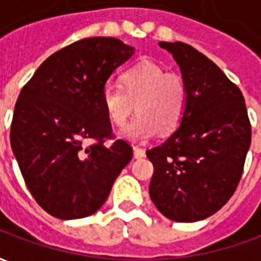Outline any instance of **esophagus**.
<instances>
[{
  "label": "esophagus",
  "instance_id": "esophagus-1",
  "mask_svg": "<svg viewBox=\"0 0 261 261\" xmlns=\"http://www.w3.org/2000/svg\"><path fill=\"white\" fill-rule=\"evenodd\" d=\"M133 149H134V158L140 159L145 156V149H142V148L140 147H134Z\"/></svg>",
  "mask_w": 261,
  "mask_h": 261
}]
</instances>
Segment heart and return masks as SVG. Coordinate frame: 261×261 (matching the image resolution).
Here are the masks:
<instances>
[{
    "instance_id": "b5f03b06",
    "label": "heart",
    "mask_w": 261,
    "mask_h": 261,
    "mask_svg": "<svg viewBox=\"0 0 261 261\" xmlns=\"http://www.w3.org/2000/svg\"><path fill=\"white\" fill-rule=\"evenodd\" d=\"M121 88L109 86L102 102L114 125L125 124L134 109L138 116L120 131L128 141H145L156 133L170 134L180 125L187 106V88L180 75L142 61L123 72Z\"/></svg>"
}]
</instances>
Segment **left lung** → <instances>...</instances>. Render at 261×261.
Returning <instances> with one entry per match:
<instances>
[{
  "label": "left lung",
  "mask_w": 261,
  "mask_h": 261,
  "mask_svg": "<svg viewBox=\"0 0 261 261\" xmlns=\"http://www.w3.org/2000/svg\"><path fill=\"white\" fill-rule=\"evenodd\" d=\"M180 67L187 106L180 125L148 149L149 196L166 218L196 222L224 207L241 180L252 127L241 89L217 64L181 42H161Z\"/></svg>",
  "instance_id": "1"
}]
</instances>
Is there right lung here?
Returning a JSON list of instances; mask_svg holds the SVG:
<instances>
[{
	"label": "right lung",
	"mask_w": 261,
	"mask_h": 261,
	"mask_svg": "<svg viewBox=\"0 0 261 261\" xmlns=\"http://www.w3.org/2000/svg\"><path fill=\"white\" fill-rule=\"evenodd\" d=\"M134 54L116 37H88L51 54L16 100L11 147L32 196L60 219L102 207L133 148L112 138L102 95L113 71ZM95 142L86 147L85 142Z\"/></svg>",
	"instance_id": "right-lung-1"
}]
</instances>
